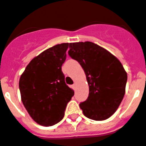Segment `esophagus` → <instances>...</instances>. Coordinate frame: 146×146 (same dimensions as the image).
Wrapping results in <instances>:
<instances>
[{"label":"esophagus","instance_id":"esophagus-1","mask_svg":"<svg viewBox=\"0 0 146 146\" xmlns=\"http://www.w3.org/2000/svg\"><path fill=\"white\" fill-rule=\"evenodd\" d=\"M76 87H77L76 84V83H74V84H73V88L74 89V90H76Z\"/></svg>","mask_w":146,"mask_h":146}]
</instances>
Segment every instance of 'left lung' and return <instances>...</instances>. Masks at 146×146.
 I'll return each mask as SVG.
<instances>
[{
	"mask_svg": "<svg viewBox=\"0 0 146 146\" xmlns=\"http://www.w3.org/2000/svg\"><path fill=\"white\" fill-rule=\"evenodd\" d=\"M68 54L83 68L89 96L79 104L84 115L102 121L117 110L125 93L128 76L119 60L105 48L90 41L70 43Z\"/></svg>",
	"mask_w": 146,
	"mask_h": 146,
	"instance_id": "obj_1",
	"label": "left lung"
}]
</instances>
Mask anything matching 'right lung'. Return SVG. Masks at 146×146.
Masks as SVG:
<instances>
[{
	"mask_svg": "<svg viewBox=\"0 0 146 146\" xmlns=\"http://www.w3.org/2000/svg\"><path fill=\"white\" fill-rule=\"evenodd\" d=\"M69 43L57 44L31 60L19 80L21 101L38 124L52 126L64 116L74 91L64 82L62 66Z\"/></svg>",
	"mask_w": 146,
	"mask_h": 146,
	"instance_id": "add662e5",
	"label": "right lung"
}]
</instances>
